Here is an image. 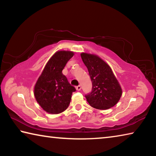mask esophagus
Returning a JSON list of instances; mask_svg holds the SVG:
<instances>
[{"label":"esophagus","mask_w":156,"mask_h":156,"mask_svg":"<svg viewBox=\"0 0 156 156\" xmlns=\"http://www.w3.org/2000/svg\"><path fill=\"white\" fill-rule=\"evenodd\" d=\"M76 89L77 91H80L81 89V86L80 85H78V86H76Z\"/></svg>","instance_id":"1"}]
</instances>
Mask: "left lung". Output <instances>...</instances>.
Returning a JSON list of instances; mask_svg holds the SVG:
<instances>
[{
    "mask_svg": "<svg viewBox=\"0 0 156 156\" xmlns=\"http://www.w3.org/2000/svg\"><path fill=\"white\" fill-rule=\"evenodd\" d=\"M80 56L92 82V91L85 96L89 104L100 110L115 106L120 99L122 90L112 68L96 54L83 52Z\"/></svg>",
    "mask_w": 156,
    "mask_h": 156,
    "instance_id": "8db88e82",
    "label": "left lung"
}]
</instances>
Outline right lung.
<instances>
[{"label": "right lung", "mask_w": 156, "mask_h": 156, "mask_svg": "<svg viewBox=\"0 0 156 156\" xmlns=\"http://www.w3.org/2000/svg\"><path fill=\"white\" fill-rule=\"evenodd\" d=\"M74 55L72 51H56L44 66L34 88L36 101L47 113L58 114L67 109L76 89L62 71Z\"/></svg>", "instance_id": "add662e5"}]
</instances>
